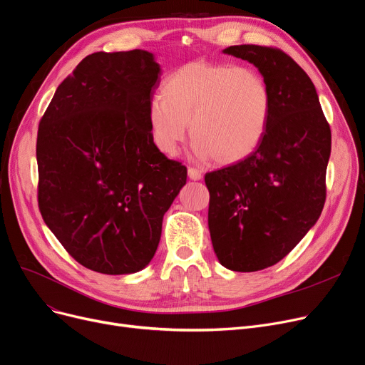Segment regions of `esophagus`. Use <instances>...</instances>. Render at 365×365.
Instances as JSON below:
<instances>
[{"mask_svg": "<svg viewBox=\"0 0 365 365\" xmlns=\"http://www.w3.org/2000/svg\"><path fill=\"white\" fill-rule=\"evenodd\" d=\"M187 176H189V179H191V180H200L202 178V174L197 168L191 167V168H187Z\"/></svg>", "mask_w": 365, "mask_h": 365, "instance_id": "esophagus-1", "label": "esophagus"}]
</instances>
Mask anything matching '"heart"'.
Wrapping results in <instances>:
<instances>
[{
	"instance_id": "b5f03b06",
	"label": "heart",
	"mask_w": 365,
	"mask_h": 365,
	"mask_svg": "<svg viewBox=\"0 0 365 365\" xmlns=\"http://www.w3.org/2000/svg\"><path fill=\"white\" fill-rule=\"evenodd\" d=\"M163 95L150 100L148 120L164 155L178 153L187 123L197 155L222 165L245 160L265 134L272 93L253 68L187 62L167 77Z\"/></svg>"
}]
</instances>
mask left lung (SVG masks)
Wrapping results in <instances>:
<instances>
[{
  "instance_id": "obj_1",
  "label": "left lung",
  "mask_w": 365,
  "mask_h": 365,
  "mask_svg": "<svg viewBox=\"0 0 365 365\" xmlns=\"http://www.w3.org/2000/svg\"><path fill=\"white\" fill-rule=\"evenodd\" d=\"M255 66L270 88L265 134L245 160L205 174L209 230L219 262L258 272L283 259L319 219L331 130L306 71L277 47L224 51Z\"/></svg>"
}]
</instances>
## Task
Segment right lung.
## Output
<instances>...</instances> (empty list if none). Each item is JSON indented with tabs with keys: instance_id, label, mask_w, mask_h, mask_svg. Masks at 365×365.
<instances>
[{
	"instance_id": "add662e5",
	"label": "right lung",
	"mask_w": 365,
	"mask_h": 365,
	"mask_svg": "<svg viewBox=\"0 0 365 365\" xmlns=\"http://www.w3.org/2000/svg\"><path fill=\"white\" fill-rule=\"evenodd\" d=\"M161 68L146 51L88 55L62 82L37 134L38 207L59 243L103 274L140 272L186 183L150 135Z\"/></svg>"
}]
</instances>
